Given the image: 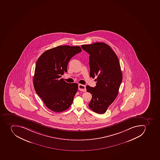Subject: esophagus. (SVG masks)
<instances>
[{
  "label": "esophagus",
  "instance_id": "esophagus-1",
  "mask_svg": "<svg viewBox=\"0 0 160 160\" xmlns=\"http://www.w3.org/2000/svg\"><path fill=\"white\" fill-rule=\"evenodd\" d=\"M78 89H79L80 91H81L86 92V86H85V85L79 84V85H78Z\"/></svg>",
  "mask_w": 160,
  "mask_h": 160
}]
</instances>
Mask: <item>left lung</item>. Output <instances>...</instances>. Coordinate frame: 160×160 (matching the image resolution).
<instances>
[{
	"label": "left lung",
	"mask_w": 160,
	"mask_h": 160,
	"mask_svg": "<svg viewBox=\"0 0 160 160\" xmlns=\"http://www.w3.org/2000/svg\"><path fill=\"white\" fill-rule=\"evenodd\" d=\"M81 47L90 54V77H97L95 88L86 87L87 91L92 95L89 108L95 112L103 114L118 94L122 79L120 62L116 53L106 43L96 42Z\"/></svg>",
	"instance_id": "1"
}]
</instances>
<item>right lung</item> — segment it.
Masks as SVG:
<instances>
[{
  "mask_svg": "<svg viewBox=\"0 0 160 160\" xmlns=\"http://www.w3.org/2000/svg\"><path fill=\"white\" fill-rule=\"evenodd\" d=\"M81 51L79 46H58L44 52L36 62L34 88L46 106L53 112H63L72 103L78 85L67 83L60 78L67 72L71 58Z\"/></svg>",
  "mask_w": 160,
  "mask_h": 160,
  "instance_id": "1",
  "label": "right lung"
}]
</instances>
